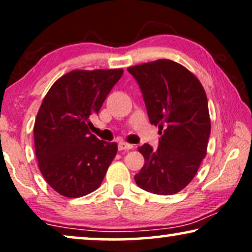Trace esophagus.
<instances>
[{
    "instance_id": "esophagus-1",
    "label": "esophagus",
    "mask_w": 252,
    "mask_h": 252,
    "mask_svg": "<svg viewBox=\"0 0 252 252\" xmlns=\"http://www.w3.org/2000/svg\"><path fill=\"white\" fill-rule=\"evenodd\" d=\"M133 149V144L126 143V142H119L118 143V150H130Z\"/></svg>"
}]
</instances>
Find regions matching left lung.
<instances>
[{
    "label": "left lung",
    "instance_id": "obj_1",
    "mask_svg": "<svg viewBox=\"0 0 252 252\" xmlns=\"http://www.w3.org/2000/svg\"><path fill=\"white\" fill-rule=\"evenodd\" d=\"M143 94L151 125L158 126L159 144L139 147L144 165L135 177L140 188L173 195L187 187L206 156L211 132L208 98L194 73L171 60L127 68Z\"/></svg>",
    "mask_w": 252,
    "mask_h": 252
}]
</instances>
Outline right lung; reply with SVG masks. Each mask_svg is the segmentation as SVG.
Segmentation results:
<instances>
[{
  "instance_id": "1",
  "label": "right lung",
  "mask_w": 252,
  "mask_h": 252,
  "mask_svg": "<svg viewBox=\"0 0 252 252\" xmlns=\"http://www.w3.org/2000/svg\"><path fill=\"white\" fill-rule=\"evenodd\" d=\"M123 73V68L71 71L44 96L34 123V146L44 180L60 195L81 197L101 186L118 146L89 132V118Z\"/></svg>"
}]
</instances>
